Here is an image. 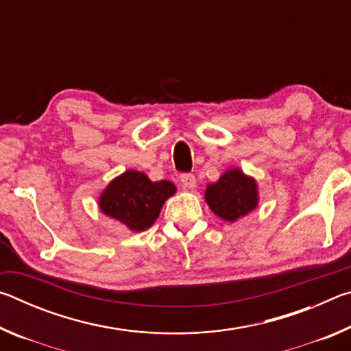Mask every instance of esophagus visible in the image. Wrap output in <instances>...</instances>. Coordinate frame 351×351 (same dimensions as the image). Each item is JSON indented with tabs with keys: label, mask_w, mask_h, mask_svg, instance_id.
<instances>
[{
	"label": "esophagus",
	"mask_w": 351,
	"mask_h": 351,
	"mask_svg": "<svg viewBox=\"0 0 351 351\" xmlns=\"http://www.w3.org/2000/svg\"><path fill=\"white\" fill-rule=\"evenodd\" d=\"M180 180L182 182V186L186 189H193L195 186H197V180H195L193 173H182Z\"/></svg>",
	"instance_id": "obj_1"
}]
</instances>
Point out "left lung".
<instances>
[{
	"label": "left lung",
	"mask_w": 351,
	"mask_h": 351,
	"mask_svg": "<svg viewBox=\"0 0 351 351\" xmlns=\"http://www.w3.org/2000/svg\"><path fill=\"white\" fill-rule=\"evenodd\" d=\"M210 209L226 221H235L257 206V184L241 170H228L206 190Z\"/></svg>",
	"instance_id": "1"
}]
</instances>
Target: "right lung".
I'll return each instance as SVG.
<instances>
[{"label":"right lung","instance_id":"right-lung-1","mask_svg":"<svg viewBox=\"0 0 351 351\" xmlns=\"http://www.w3.org/2000/svg\"><path fill=\"white\" fill-rule=\"evenodd\" d=\"M175 192L170 181L152 182L142 171L130 170L110 182L99 203L105 215L139 232L150 228Z\"/></svg>","mask_w":351,"mask_h":351}]
</instances>
